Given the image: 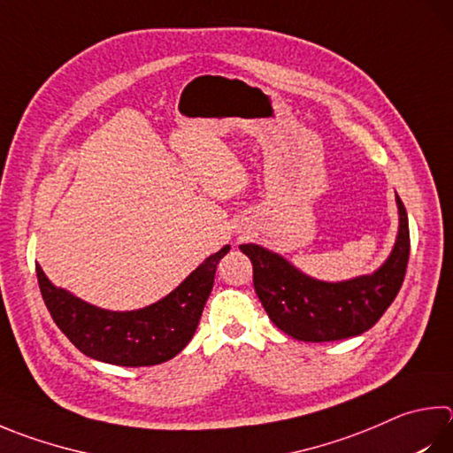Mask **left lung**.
I'll return each instance as SVG.
<instances>
[{"label":"left lung","mask_w":453,"mask_h":453,"mask_svg":"<svg viewBox=\"0 0 453 453\" xmlns=\"http://www.w3.org/2000/svg\"><path fill=\"white\" fill-rule=\"evenodd\" d=\"M400 227L390 257L372 275L349 281H317L279 253L245 243L253 265V287L269 319L293 339L305 342L342 341L368 331L396 299L404 283L410 229L404 203L396 196Z\"/></svg>","instance_id":"left-lung-1"}]
</instances>
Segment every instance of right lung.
<instances>
[{
    "instance_id": "add662e5",
    "label": "right lung",
    "mask_w": 453,
    "mask_h": 453,
    "mask_svg": "<svg viewBox=\"0 0 453 453\" xmlns=\"http://www.w3.org/2000/svg\"><path fill=\"white\" fill-rule=\"evenodd\" d=\"M229 245L210 255L166 297L138 311H106L59 289L35 263L37 281L55 325L83 355L117 366H154L174 358L198 328L216 267Z\"/></svg>"
}]
</instances>
